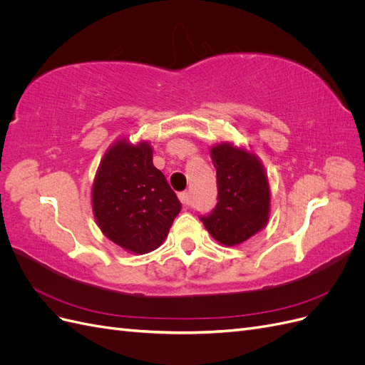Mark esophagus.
<instances>
[{
    "instance_id": "obj_1",
    "label": "esophagus",
    "mask_w": 365,
    "mask_h": 365,
    "mask_svg": "<svg viewBox=\"0 0 365 365\" xmlns=\"http://www.w3.org/2000/svg\"><path fill=\"white\" fill-rule=\"evenodd\" d=\"M180 200L184 205H190L192 204V200H190V193L189 192H181L180 193Z\"/></svg>"
}]
</instances>
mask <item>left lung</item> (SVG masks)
I'll use <instances>...</instances> for the list:
<instances>
[{
  "instance_id": "obj_1",
  "label": "left lung",
  "mask_w": 365,
  "mask_h": 365,
  "mask_svg": "<svg viewBox=\"0 0 365 365\" xmlns=\"http://www.w3.org/2000/svg\"><path fill=\"white\" fill-rule=\"evenodd\" d=\"M217 178V204L201 216L208 233L219 244L235 247L248 240L269 219V184L260 160L230 143L210 150Z\"/></svg>"
}]
</instances>
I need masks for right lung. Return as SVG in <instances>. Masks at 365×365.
<instances>
[{"label": "right lung", "mask_w": 365, "mask_h": 365, "mask_svg": "<svg viewBox=\"0 0 365 365\" xmlns=\"http://www.w3.org/2000/svg\"><path fill=\"white\" fill-rule=\"evenodd\" d=\"M93 212L102 233L135 254L158 248L181 202L152 163L148 141H115L105 153L93 184Z\"/></svg>", "instance_id": "obj_1"}]
</instances>
